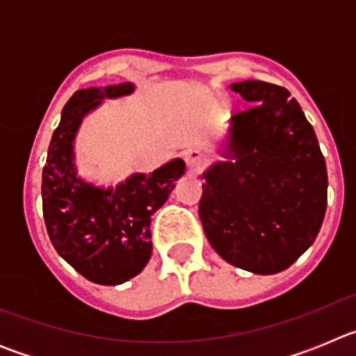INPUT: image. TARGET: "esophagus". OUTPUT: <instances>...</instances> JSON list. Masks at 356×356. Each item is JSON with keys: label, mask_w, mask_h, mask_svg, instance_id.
Masks as SVG:
<instances>
[{"label": "esophagus", "mask_w": 356, "mask_h": 356, "mask_svg": "<svg viewBox=\"0 0 356 356\" xmlns=\"http://www.w3.org/2000/svg\"><path fill=\"white\" fill-rule=\"evenodd\" d=\"M184 159H185V162H187L188 168L194 169V171H196V169H200L201 165L207 162V155L200 149V147H188V149H185Z\"/></svg>", "instance_id": "esophagus-1"}]
</instances>
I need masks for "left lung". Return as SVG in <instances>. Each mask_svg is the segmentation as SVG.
I'll list each match as a JSON object with an SVG mask.
<instances>
[{"label": "left lung", "mask_w": 356, "mask_h": 356, "mask_svg": "<svg viewBox=\"0 0 356 356\" xmlns=\"http://www.w3.org/2000/svg\"><path fill=\"white\" fill-rule=\"evenodd\" d=\"M250 108L232 115L226 162L201 178L210 246L254 275L284 271L312 246L326 212L325 156L291 92L260 80L229 85Z\"/></svg>", "instance_id": "8db88e82"}]
</instances>
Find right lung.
<instances>
[{"label":"right lung","instance_id":"right-lung-1","mask_svg":"<svg viewBox=\"0 0 356 356\" xmlns=\"http://www.w3.org/2000/svg\"><path fill=\"white\" fill-rule=\"evenodd\" d=\"M134 83L76 90L62 110L42 169V212L53 248L81 276L119 285L139 275L151 257V216L165 203L185 162L175 159L149 175L135 172L115 187H96L76 175L74 139L103 99L128 96Z\"/></svg>","mask_w":356,"mask_h":356}]
</instances>
